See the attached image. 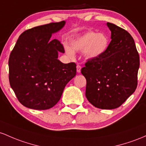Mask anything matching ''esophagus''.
I'll use <instances>...</instances> for the list:
<instances>
[{"instance_id": "1", "label": "esophagus", "mask_w": 146, "mask_h": 146, "mask_svg": "<svg viewBox=\"0 0 146 146\" xmlns=\"http://www.w3.org/2000/svg\"><path fill=\"white\" fill-rule=\"evenodd\" d=\"M81 65H78L77 66H76V71H77L78 73H80L81 72Z\"/></svg>"}]
</instances>
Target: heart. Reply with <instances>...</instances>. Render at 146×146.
<instances>
[{
	"label": "heart",
	"mask_w": 146,
	"mask_h": 146,
	"mask_svg": "<svg viewBox=\"0 0 146 146\" xmlns=\"http://www.w3.org/2000/svg\"><path fill=\"white\" fill-rule=\"evenodd\" d=\"M109 44V38L106 34L88 32L72 40V46L65 42L64 48L70 57L74 56L75 50L83 51V55L88 59H96L107 52Z\"/></svg>",
	"instance_id": "obj_1"
}]
</instances>
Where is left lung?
<instances>
[{
	"label": "left lung",
	"mask_w": 146,
	"mask_h": 146,
	"mask_svg": "<svg viewBox=\"0 0 146 146\" xmlns=\"http://www.w3.org/2000/svg\"><path fill=\"white\" fill-rule=\"evenodd\" d=\"M111 40L107 52L89 59L81 73L86 78V96L100 109L119 108L135 92L140 65L133 38L125 29L107 23Z\"/></svg>",
	"instance_id": "left-lung-1"
}]
</instances>
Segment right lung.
<instances>
[{"instance_id": "1", "label": "right lung", "mask_w": 146, "mask_h": 146, "mask_svg": "<svg viewBox=\"0 0 146 146\" xmlns=\"http://www.w3.org/2000/svg\"><path fill=\"white\" fill-rule=\"evenodd\" d=\"M65 21L37 26L23 32L9 58L11 88L21 104L34 110H47L58 102L65 86L76 76L74 63H63L58 52L63 45L52 35Z\"/></svg>"}]
</instances>
